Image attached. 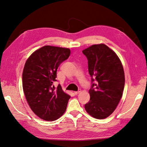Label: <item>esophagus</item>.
Segmentation results:
<instances>
[{
  "mask_svg": "<svg viewBox=\"0 0 147 147\" xmlns=\"http://www.w3.org/2000/svg\"><path fill=\"white\" fill-rule=\"evenodd\" d=\"M81 91H82V90H80V89H79V90H78L77 91H74V94H78V93L80 92Z\"/></svg>",
  "mask_w": 147,
  "mask_h": 147,
  "instance_id": "esophagus-1",
  "label": "esophagus"
}]
</instances>
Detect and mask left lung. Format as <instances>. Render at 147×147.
Wrapping results in <instances>:
<instances>
[{
    "instance_id": "1",
    "label": "left lung",
    "mask_w": 147,
    "mask_h": 147,
    "mask_svg": "<svg viewBox=\"0 0 147 147\" xmlns=\"http://www.w3.org/2000/svg\"><path fill=\"white\" fill-rule=\"evenodd\" d=\"M82 52L88 61L92 82L90 100L84 108L92 117L104 119L114 112L122 97L125 83L123 65L116 53L105 44L93 45Z\"/></svg>"
}]
</instances>
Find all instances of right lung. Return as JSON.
Instances as JSON below:
<instances>
[{
  "label": "right lung",
  "instance_id": "add662e5",
  "mask_svg": "<svg viewBox=\"0 0 147 147\" xmlns=\"http://www.w3.org/2000/svg\"><path fill=\"white\" fill-rule=\"evenodd\" d=\"M69 48L50 45L34 51L26 61L23 72V88L26 99L33 112L42 119L55 121L66 110L70 96L56 82L57 69L67 59Z\"/></svg>",
  "mask_w": 147,
  "mask_h": 147
}]
</instances>
